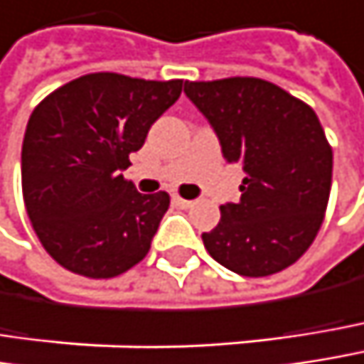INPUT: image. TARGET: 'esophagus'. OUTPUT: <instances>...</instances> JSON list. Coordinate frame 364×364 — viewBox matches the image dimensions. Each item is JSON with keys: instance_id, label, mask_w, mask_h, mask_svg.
I'll use <instances>...</instances> for the list:
<instances>
[{"instance_id": "esophagus-1", "label": "esophagus", "mask_w": 364, "mask_h": 364, "mask_svg": "<svg viewBox=\"0 0 364 364\" xmlns=\"http://www.w3.org/2000/svg\"><path fill=\"white\" fill-rule=\"evenodd\" d=\"M173 204H175L177 208H191V206H193L191 200H185L181 196H173Z\"/></svg>"}]
</instances>
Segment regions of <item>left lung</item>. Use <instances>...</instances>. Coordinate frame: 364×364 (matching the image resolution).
<instances>
[{"mask_svg": "<svg viewBox=\"0 0 364 364\" xmlns=\"http://www.w3.org/2000/svg\"><path fill=\"white\" fill-rule=\"evenodd\" d=\"M185 93L246 173L240 202L202 233L208 254L244 277L287 269L311 248L331 191L333 151L314 110L256 77L185 81Z\"/></svg>", "mask_w": 364, "mask_h": 364, "instance_id": "obj_1", "label": "left lung"}]
</instances>
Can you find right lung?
<instances>
[{"label":"right lung","instance_id":"right-lung-1","mask_svg":"<svg viewBox=\"0 0 364 364\" xmlns=\"http://www.w3.org/2000/svg\"><path fill=\"white\" fill-rule=\"evenodd\" d=\"M181 89V79L91 73L33 110L22 141L24 208L66 271L110 279L146 258L171 196L139 193L120 173Z\"/></svg>","mask_w":364,"mask_h":364}]
</instances>
